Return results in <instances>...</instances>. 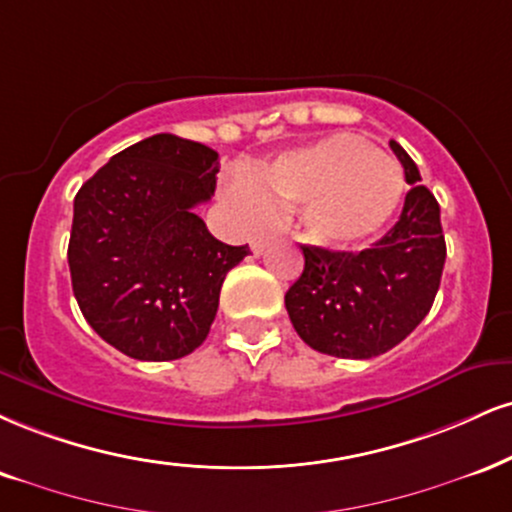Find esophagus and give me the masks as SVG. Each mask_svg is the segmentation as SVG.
<instances>
[{"mask_svg":"<svg viewBox=\"0 0 512 512\" xmlns=\"http://www.w3.org/2000/svg\"><path fill=\"white\" fill-rule=\"evenodd\" d=\"M269 243H272V236H269V233H262V236L252 238L250 248H252V252H255V255H262V252H264V248H267V245H269Z\"/></svg>","mask_w":512,"mask_h":512,"instance_id":"obj_1","label":"esophagus"}]
</instances>
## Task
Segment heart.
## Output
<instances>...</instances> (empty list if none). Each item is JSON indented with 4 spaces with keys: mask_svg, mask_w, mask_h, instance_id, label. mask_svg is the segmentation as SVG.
Here are the masks:
<instances>
[{
    "mask_svg": "<svg viewBox=\"0 0 512 512\" xmlns=\"http://www.w3.org/2000/svg\"><path fill=\"white\" fill-rule=\"evenodd\" d=\"M400 164L357 135L336 133L283 152L257 176L240 178L231 195L252 217L264 219L274 203L300 207L303 229L326 248H348L389 224L403 200Z\"/></svg>",
    "mask_w": 512,
    "mask_h": 512,
    "instance_id": "1",
    "label": "heart"
}]
</instances>
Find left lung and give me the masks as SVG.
I'll return each mask as SVG.
<instances>
[{
  "label": "left lung",
  "instance_id": "obj_1",
  "mask_svg": "<svg viewBox=\"0 0 512 512\" xmlns=\"http://www.w3.org/2000/svg\"><path fill=\"white\" fill-rule=\"evenodd\" d=\"M391 150L410 183L393 229L360 252L303 245L305 269L286 293L293 329L324 355L386 353L427 317L439 291L446 262L439 202L396 140Z\"/></svg>",
  "mask_w": 512,
  "mask_h": 512
}]
</instances>
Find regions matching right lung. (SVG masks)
Listing matches in <instances>:
<instances>
[{
    "mask_svg": "<svg viewBox=\"0 0 512 512\" xmlns=\"http://www.w3.org/2000/svg\"><path fill=\"white\" fill-rule=\"evenodd\" d=\"M219 155L157 133L109 159L73 200L69 269L92 329L123 355L166 362L202 346L221 283L248 255L207 231Z\"/></svg>",
    "mask_w": 512,
    "mask_h": 512,
    "instance_id": "right-lung-1",
    "label": "right lung"
}]
</instances>
